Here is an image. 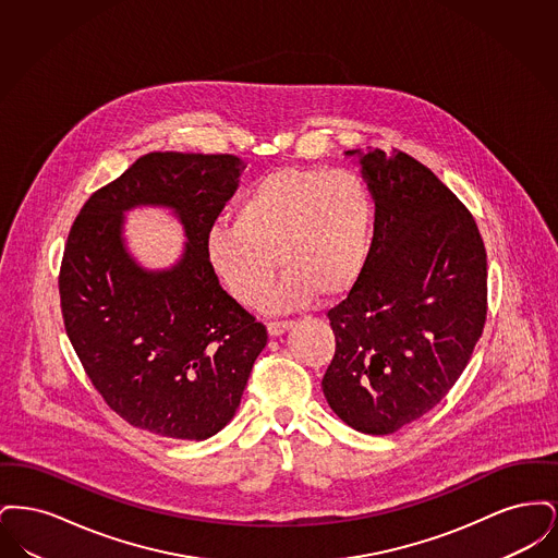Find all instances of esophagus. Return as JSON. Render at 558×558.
<instances>
[{"mask_svg": "<svg viewBox=\"0 0 558 558\" xmlns=\"http://www.w3.org/2000/svg\"><path fill=\"white\" fill-rule=\"evenodd\" d=\"M292 324H294L292 319H271V322H267V332L271 337H280L291 328Z\"/></svg>", "mask_w": 558, "mask_h": 558, "instance_id": "obj_1", "label": "esophagus"}]
</instances>
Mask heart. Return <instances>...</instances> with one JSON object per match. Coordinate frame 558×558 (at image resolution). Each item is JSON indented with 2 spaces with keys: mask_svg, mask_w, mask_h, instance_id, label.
Segmentation results:
<instances>
[{
  "mask_svg": "<svg viewBox=\"0 0 558 558\" xmlns=\"http://www.w3.org/2000/svg\"><path fill=\"white\" fill-rule=\"evenodd\" d=\"M374 198L351 171L284 167L255 180L234 205V223H215L205 251L213 271L242 303L262 296L267 310L335 299L364 276L372 253Z\"/></svg>",
  "mask_w": 558,
  "mask_h": 558,
  "instance_id": "obj_1",
  "label": "heart"
}]
</instances>
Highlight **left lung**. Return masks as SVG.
Wrapping results in <instances>:
<instances>
[{
    "label": "left lung",
    "mask_w": 558,
    "mask_h": 558,
    "mask_svg": "<svg viewBox=\"0 0 558 558\" xmlns=\"http://www.w3.org/2000/svg\"><path fill=\"white\" fill-rule=\"evenodd\" d=\"M357 155L374 198L368 267L328 312L335 357L322 378L332 412L389 435L448 396L487 316V255L477 223L428 167L374 148Z\"/></svg>",
    "instance_id": "obj_1"
}]
</instances>
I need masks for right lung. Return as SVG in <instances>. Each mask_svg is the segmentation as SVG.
Instances as JSON below:
<instances>
[{
  "mask_svg": "<svg viewBox=\"0 0 558 558\" xmlns=\"http://www.w3.org/2000/svg\"><path fill=\"white\" fill-rule=\"evenodd\" d=\"M244 167L234 155H144L87 198L69 232L58 291L71 345L110 410L160 437L203 441L228 425L267 343L205 251ZM144 204L185 226L169 270L148 272L124 248L122 213Z\"/></svg>",
  "mask_w": 558,
  "mask_h": 558,
  "instance_id": "right-lung-1",
  "label": "right lung"
}]
</instances>
